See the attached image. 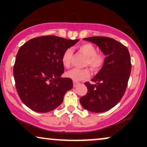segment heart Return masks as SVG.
Returning a JSON list of instances; mask_svg holds the SVG:
<instances>
[{
  "label": "heart",
  "instance_id": "1",
  "mask_svg": "<svg viewBox=\"0 0 147 147\" xmlns=\"http://www.w3.org/2000/svg\"><path fill=\"white\" fill-rule=\"evenodd\" d=\"M90 63L94 67H100L102 64V59L100 56H97L93 57L92 59L90 60Z\"/></svg>",
  "mask_w": 147,
  "mask_h": 147
}]
</instances>
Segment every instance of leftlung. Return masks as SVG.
Returning <instances> with one entry per match:
<instances>
[{"instance_id": "obj_1", "label": "left lung", "mask_w": 147, "mask_h": 147, "mask_svg": "<svg viewBox=\"0 0 147 147\" xmlns=\"http://www.w3.org/2000/svg\"><path fill=\"white\" fill-rule=\"evenodd\" d=\"M72 40L54 35L34 38L20 48L14 65L16 88L25 105L37 113H48L62 104L72 80L63 77L65 52Z\"/></svg>"}]
</instances>
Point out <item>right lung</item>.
Masks as SVG:
<instances>
[{
    "instance_id": "right-lung-1",
    "label": "right lung",
    "mask_w": 147,
    "mask_h": 147,
    "mask_svg": "<svg viewBox=\"0 0 147 147\" xmlns=\"http://www.w3.org/2000/svg\"><path fill=\"white\" fill-rule=\"evenodd\" d=\"M98 46L105 56L102 68L87 82V94L79 99L86 110L103 113L117 105L124 95L131 71L126 47L113 38L92 36L84 38Z\"/></svg>"
}]
</instances>
